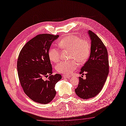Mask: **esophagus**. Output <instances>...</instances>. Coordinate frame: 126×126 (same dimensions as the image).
Segmentation results:
<instances>
[{
    "label": "esophagus",
    "mask_w": 126,
    "mask_h": 126,
    "mask_svg": "<svg viewBox=\"0 0 126 126\" xmlns=\"http://www.w3.org/2000/svg\"><path fill=\"white\" fill-rule=\"evenodd\" d=\"M71 77L70 75H63V77L64 78H69Z\"/></svg>",
    "instance_id": "34e87169"
}]
</instances>
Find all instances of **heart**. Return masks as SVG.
<instances>
[{
  "mask_svg": "<svg viewBox=\"0 0 126 126\" xmlns=\"http://www.w3.org/2000/svg\"><path fill=\"white\" fill-rule=\"evenodd\" d=\"M59 47L63 50H70V58L73 59L70 61H61L56 66L58 72L70 74L78 66V61L80 63H85L90 54L91 44L87 39H81L74 35H69L59 42ZM61 53L59 49L52 47L48 52V56L51 61L54 62L59 61Z\"/></svg>",
  "mask_w": 126,
  "mask_h": 126,
  "instance_id": "obj_1",
  "label": "heart"
}]
</instances>
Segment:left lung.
<instances>
[{"label": "left lung", "instance_id": "left-lung-1", "mask_svg": "<svg viewBox=\"0 0 126 126\" xmlns=\"http://www.w3.org/2000/svg\"><path fill=\"white\" fill-rule=\"evenodd\" d=\"M91 40L89 59L81 68L80 74L85 73L86 79L79 77V83L75 92L82 99H88L98 94L104 86L109 72L107 48L100 39L91 31L88 32Z\"/></svg>", "mask_w": 126, "mask_h": 126}]
</instances>
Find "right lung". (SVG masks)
<instances>
[{
  "label": "right lung",
  "mask_w": 126,
  "mask_h": 126,
  "mask_svg": "<svg viewBox=\"0 0 126 126\" xmlns=\"http://www.w3.org/2000/svg\"><path fill=\"white\" fill-rule=\"evenodd\" d=\"M59 36L40 34L25 44L19 54L17 69L20 85L32 100L42 104L51 101L56 95L55 87L62 78L59 74L52 75L48 52L53 42ZM50 76L46 81L44 77Z\"/></svg>",
  "instance_id": "obj_1"
}]
</instances>
